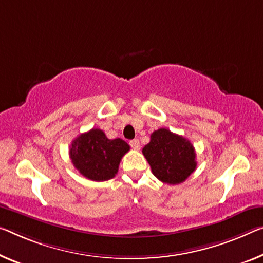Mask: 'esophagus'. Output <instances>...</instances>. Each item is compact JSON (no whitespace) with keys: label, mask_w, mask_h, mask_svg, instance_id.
Segmentation results:
<instances>
[{"label":"esophagus","mask_w":263,"mask_h":263,"mask_svg":"<svg viewBox=\"0 0 263 263\" xmlns=\"http://www.w3.org/2000/svg\"><path fill=\"white\" fill-rule=\"evenodd\" d=\"M129 144L132 145V148H133V149H136V151H139L140 147H141V145H140V141L137 140V139L132 140L130 142H129Z\"/></svg>","instance_id":"obj_1"}]
</instances>
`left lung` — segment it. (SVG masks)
<instances>
[{
    "label": "left lung",
    "mask_w": 263,
    "mask_h": 263,
    "mask_svg": "<svg viewBox=\"0 0 263 263\" xmlns=\"http://www.w3.org/2000/svg\"><path fill=\"white\" fill-rule=\"evenodd\" d=\"M142 153L154 175L167 184H179L196 169L195 149L191 141L160 128L151 135Z\"/></svg>",
    "instance_id": "8db88e82"
}]
</instances>
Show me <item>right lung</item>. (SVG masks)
Segmentation results:
<instances>
[{
	"label": "right lung",
	"mask_w": 263,
	"mask_h": 263,
	"mask_svg": "<svg viewBox=\"0 0 263 263\" xmlns=\"http://www.w3.org/2000/svg\"><path fill=\"white\" fill-rule=\"evenodd\" d=\"M129 149L126 141L109 140L101 129L92 128L72 140L69 156L74 167L84 177L107 181L118 174L120 161Z\"/></svg>",
	"instance_id": "obj_1"
}]
</instances>
